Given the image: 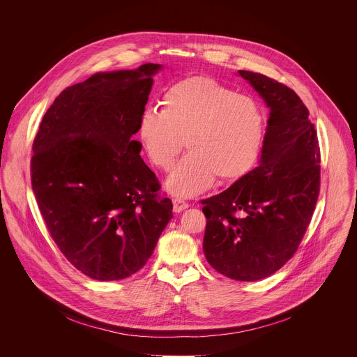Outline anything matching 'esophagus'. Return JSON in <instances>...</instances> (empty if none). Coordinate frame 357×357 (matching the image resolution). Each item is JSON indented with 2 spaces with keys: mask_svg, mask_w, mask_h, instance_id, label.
<instances>
[{
  "mask_svg": "<svg viewBox=\"0 0 357 357\" xmlns=\"http://www.w3.org/2000/svg\"><path fill=\"white\" fill-rule=\"evenodd\" d=\"M188 206H190L188 202H185V201L181 199V198H174V199H173V210H174L176 213H180V211L188 208Z\"/></svg>",
  "mask_w": 357,
  "mask_h": 357,
  "instance_id": "obj_1",
  "label": "esophagus"
}]
</instances>
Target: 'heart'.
Segmentation results:
<instances>
[{"mask_svg":"<svg viewBox=\"0 0 357 357\" xmlns=\"http://www.w3.org/2000/svg\"><path fill=\"white\" fill-rule=\"evenodd\" d=\"M265 133V115L255 98L206 75L172 85L159 109H147L139 125L150 162L169 170L177 155L190 150L167 180V190L191 197L220 183L243 178L257 163Z\"/></svg>","mask_w":357,"mask_h":357,"instance_id":"b5f03b06","label":"heart"}]
</instances>
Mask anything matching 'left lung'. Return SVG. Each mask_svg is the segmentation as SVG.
<instances>
[{
  "label": "left lung",
  "mask_w": 357,
  "mask_h": 357,
  "mask_svg": "<svg viewBox=\"0 0 357 357\" xmlns=\"http://www.w3.org/2000/svg\"><path fill=\"white\" fill-rule=\"evenodd\" d=\"M271 108L259 166L202 201L204 252L221 275L255 282L297 252L320 191V147L300 96L266 75L239 70Z\"/></svg>",
  "instance_id": "1"
}]
</instances>
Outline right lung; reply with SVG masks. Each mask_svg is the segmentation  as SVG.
I'll return each mask as SVG.
<instances>
[{"mask_svg": "<svg viewBox=\"0 0 357 357\" xmlns=\"http://www.w3.org/2000/svg\"><path fill=\"white\" fill-rule=\"evenodd\" d=\"M159 68L147 63L66 88L33 143L31 187L52 239L96 280L140 271L173 217L132 139Z\"/></svg>", "mask_w": 357, "mask_h": 357, "instance_id": "1", "label": "right lung"}]
</instances>
